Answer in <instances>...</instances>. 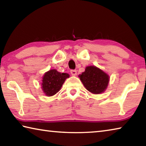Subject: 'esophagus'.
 I'll return each mask as SVG.
<instances>
[{"mask_svg":"<svg viewBox=\"0 0 146 146\" xmlns=\"http://www.w3.org/2000/svg\"><path fill=\"white\" fill-rule=\"evenodd\" d=\"M70 73L71 74V75H73V76H75L76 75V71L75 70H71L70 71Z\"/></svg>","mask_w":146,"mask_h":146,"instance_id":"esophagus-1","label":"esophagus"}]
</instances>
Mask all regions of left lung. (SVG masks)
Returning a JSON list of instances; mask_svg holds the SVG:
<instances>
[{"label": "left lung", "mask_w": 146, "mask_h": 146, "mask_svg": "<svg viewBox=\"0 0 146 146\" xmlns=\"http://www.w3.org/2000/svg\"><path fill=\"white\" fill-rule=\"evenodd\" d=\"M85 88L94 94L104 92L107 88L110 77L106 73L94 66H88L84 72L79 75Z\"/></svg>", "instance_id": "1"}]
</instances>
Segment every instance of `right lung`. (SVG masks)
<instances>
[{
  "mask_svg": "<svg viewBox=\"0 0 146 146\" xmlns=\"http://www.w3.org/2000/svg\"><path fill=\"white\" fill-rule=\"evenodd\" d=\"M70 75L61 73L56 70H51L46 72L42 78V88L47 96H53L60 90L66 79Z\"/></svg>",
  "mask_w": 146,
  "mask_h": 146,
  "instance_id": "1",
  "label": "right lung"
}]
</instances>
